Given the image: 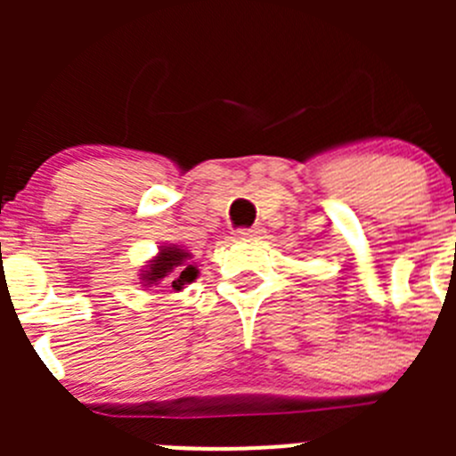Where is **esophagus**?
<instances>
[{
	"instance_id": "esophagus-1",
	"label": "esophagus",
	"mask_w": 456,
	"mask_h": 456,
	"mask_svg": "<svg viewBox=\"0 0 456 456\" xmlns=\"http://www.w3.org/2000/svg\"><path fill=\"white\" fill-rule=\"evenodd\" d=\"M236 236L238 238H260L262 236V227H260V224H254V227L238 229Z\"/></svg>"
}]
</instances>
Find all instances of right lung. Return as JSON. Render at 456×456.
Here are the masks:
<instances>
[{"mask_svg": "<svg viewBox=\"0 0 456 456\" xmlns=\"http://www.w3.org/2000/svg\"><path fill=\"white\" fill-rule=\"evenodd\" d=\"M190 257L191 254H187L181 247H163V249L159 251V256L147 265L145 273H141L142 287L160 284L165 277H169L170 280L165 281V284H169L174 291H181L185 284L194 282V280L199 278V269L191 265Z\"/></svg>", "mask_w": 456, "mask_h": 456, "instance_id": "obj_1", "label": "right lung"}]
</instances>
